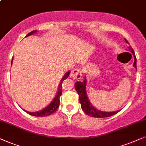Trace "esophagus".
Returning <instances> with one entry per match:
<instances>
[{
	"label": "esophagus",
	"instance_id": "obj_1",
	"mask_svg": "<svg viewBox=\"0 0 146 146\" xmlns=\"http://www.w3.org/2000/svg\"><path fill=\"white\" fill-rule=\"evenodd\" d=\"M81 75H82L81 70L79 68H76V69L72 70L70 76H71V78L74 79H79L81 78Z\"/></svg>",
	"mask_w": 146,
	"mask_h": 146
}]
</instances>
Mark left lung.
<instances>
[{
	"mask_svg": "<svg viewBox=\"0 0 146 146\" xmlns=\"http://www.w3.org/2000/svg\"><path fill=\"white\" fill-rule=\"evenodd\" d=\"M125 40L127 43H129L125 38ZM127 48H128V50H129V51L133 54L134 57V63H133V66L137 69L136 57H135L134 50L130 45L128 46ZM86 85H87V79H86V77L85 76L83 82L77 81V82L75 83V89H76L77 92L79 94V101H80L81 109H82L83 111H84L87 115H88L93 117L102 118V117H110V116L113 115L119 111L120 110H117L116 111H111V112L102 111H100L98 110V109H96L92 104H91L90 102H89V98L87 95Z\"/></svg>",
	"mask_w": 146,
	"mask_h": 146,
	"instance_id": "8db88e82",
	"label": "left lung"
}]
</instances>
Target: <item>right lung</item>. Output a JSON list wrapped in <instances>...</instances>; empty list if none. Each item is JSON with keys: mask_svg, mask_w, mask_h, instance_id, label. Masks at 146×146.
Returning <instances> with one entry per match:
<instances>
[{"mask_svg": "<svg viewBox=\"0 0 146 146\" xmlns=\"http://www.w3.org/2000/svg\"><path fill=\"white\" fill-rule=\"evenodd\" d=\"M37 32V31H31V33H29V34L27 35L26 36H29ZM13 57L12 59V61H11V65L13 64ZM70 74V71H68L67 73L64 75L63 78L61 79V80L60 81V83L59 85V87H58V91L57 93V95L55 97V98L53 99V100L50 102V104L46 107L45 108H44L43 110L38 111H35V112H30L28 111L24 110L25 112L27 113L30 114V115L33 116H36V117H44V116H47L50 115L51 114H53V113H55L58 108L59 107L60 104V97H61L62 94V83L63 82L64 80H65L66 79L68 78L69 75Z\"/></svg>", "mask_w": 146, "mask_h": 146, "instance_id": "right-lung-1", "label": "right lung"}]
</instances>
